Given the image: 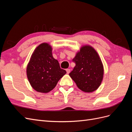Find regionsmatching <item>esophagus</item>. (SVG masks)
Returning <instances> with one entry per match:
<instances>
[{
	"mask_svg": "<svg viewBox=\"0 0 132 132\" xmlns=\"http://www.w3.org/2000/svg\"><path fill=\"white\" fill-rule=\"evenodd\" d=\"M66 71H67V74H69V73L70 72V69H67Z\"/></svg>",
	"mask_w": 132,
	"mask_h": 132,
	"instance_id": "34e87169",
	"label": "esophagus"
}]
</instances>
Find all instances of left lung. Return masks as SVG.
<instances>
[{"label": "left lung", "instance_id": "obj_1", "mask_svg": "<svg viewBox=\"0 0 132 132\" xmlns=\"http://www.w3.org/2000/svg\"><path fill=\"white\" fill-rule=\"evenodd\" d=\"M73 61L75 66L69 75L78 88L89 93L96 90L102 82L104 73L97 52L91 46H82Z\"/></svg>", "mask_w": 132, "mask_h": 132}]
</instances>
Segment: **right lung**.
I'll use <instances>...</instances> for the list:
<instances>
[{
	"label": "right lung",
	"instance_id": "obj_1",
	"mask_svg": "<svg viewBox=\"0 0 132 132\" xmlns=\"http://www.w3.org/2000/svg\"><path fill=\"white\" fill-rule=\"evenodd\" d=\"M66 73L53 58L52 48L47 43H42L36 48L26 68L27 77L31 86L41 93L52 90Z\"/></svg>",
	"mask_w": 132,
	"mask_h": 132
}]
</instances>
